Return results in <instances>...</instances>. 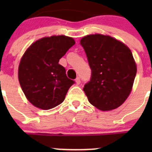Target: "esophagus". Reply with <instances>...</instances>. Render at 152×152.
Listing matches in <instances>:
<instances>
[{"label": "esophagus", "mask_w": 152, "mask_h": 152, "mask_svg": "<svg viewBox=\"0 0 152 152\" xmlns=\"http://www.w3.org/2000/svg\"><path fill=\"white\" fill-rule=\"evenodd\" d=\"M75 83H76V84H77V85H79V84H80V77H77V78L75 79Z\"/></svg>", "instance_id": "1"}]
</instances>
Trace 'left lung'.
<instances>
[{"label":"left lung","instance_id":"obj_1","mask_svg":"<svg viewBox=\"0 0 152 152\" xmlns=\"http://www.w3.org/2000/svg\"><path fill=\"white\" fill-rule=\"evenodd\" d=\"M80 43L91 69V80L83 88L89 102L103 111L121 106L136 75L131 50L116 39L101 34L84 36Z\"/></svg>","mask_w":152,"mask_h":152}]
</instances>
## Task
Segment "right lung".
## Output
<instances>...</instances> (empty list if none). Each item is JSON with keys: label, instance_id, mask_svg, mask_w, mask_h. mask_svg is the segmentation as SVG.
Wrapping results in <instances>:
<instances>
[{"label": "right lung", "instance_id": "obj_1", "mask_svg": "<svg viewBox=\"0 0 152 152\" xmlns=\"http://www.w3.org/2000/svg\"><path fill=\"white\" fill-rule=\"evenodd\" d=\"M75 44L72 37L52 36L37 40L25 52L19 64V81L35 107L49 110L64 101L75 81L58 61Z\"/></svg>", "mask_w": 152, "mask_h": 152}]
</instances>
